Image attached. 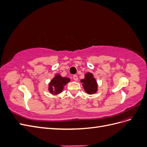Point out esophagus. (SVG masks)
<instances>
[{
    "instance_id": "obj_1",
    "label": "esophagus",
    "mask_w": 147,
    "mask_h": 147,
    "mask_svg": "<svg viewBox=\"0 0 147 147\" xmlns=\"http://www.w3.org/2000/svg\"><path fill=\"white\" fill-rule=\"evenodd\" d=\"M73 78H74V80L75 81H78V77L77 76V75H74V76H73Z\"/></svg>"
}]
</instances>
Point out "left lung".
Wrapping results in <instances>:
<instances>
[{"label": "left lung", "mask_w": 147, "mask_h": 147, "mask_svg": "<svg viewBox=\"0 0 147 147\" xmlns=\"http://www.w3.org/2000/svg\"><path fill=\"white\" fill-rule=\"evenodd\" d=\"M80 82L84 90L88 94H94L98 90V84L94 75L91 72L84 74V78L82 79Z\"/></svg>", "instance_id": "1"}]
</instances>
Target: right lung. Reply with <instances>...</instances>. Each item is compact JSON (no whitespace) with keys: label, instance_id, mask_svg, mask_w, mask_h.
<instances>
[{"label":"right lung","instance_id":"1","mask_svg":"<svg viewBox=\"0 0 147 147\" xmlns=\"http://www.w3.org/2000/svg\"><path fill=\"white\" fill-rule=\"evenodd\" d=\"M70 82L69 78L63 77L60 74H57L48 84V91L53 95L59 94L63 92L65 84Z\"/></svg>","mask_w":147,"mask_h":147}]
</instances>
